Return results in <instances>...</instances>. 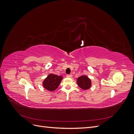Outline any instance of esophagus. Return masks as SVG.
<instances>
[{
    "instance_id": "34e87169",
    "label": "esophagus",
    "mask_w": 134,
    "mask_h": 134,
    "mask_svg": "<svg viewBox=\"0 0 134 134\" xmlns=\"http://www.w3.org/2000/svg\"><path fill=\"white\" fill-rule=\"evenodd\" d=\"M72 74H67L66 75V76L67 77H69V78H71V77H72Z\"/></svg>"
}]
</instances>
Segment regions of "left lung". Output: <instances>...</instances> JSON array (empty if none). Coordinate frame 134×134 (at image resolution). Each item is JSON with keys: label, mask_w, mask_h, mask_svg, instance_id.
I'll use <instances>...</instances> for the list:
<instances>
[{"label": "left lung", "mask_w": 134, "mask_h": 134, "mask_svg": "<svg viewBox=\"0 0 134 134\" xmlns=\"http://www.w3.org/2000/svg\"><path fill=\"white\" fill-rule=\"evenodd\" d=\"M78 86L83 90H88L91 86V81L86 75H82L77 79Z\"/></svg>", "instance_id": "left-lung-1"}]
</instances>
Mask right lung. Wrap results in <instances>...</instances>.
<instances>
[{
  "mask_svg": "<svg viewBox=\"0 0 134 134\" xmlns=\"http://www.w3.org/2000/svg\"><path fill=\"white\" fill-rule=\"evenodd\" d=\"M63 77L53 74H50L44 80L43 85L44 88L49 91H54L59 86Z\"/></svg>",
  "mask_w": 134,
  "mask_h": 134,
  "instance_id": "obj_1",
  "label": "right lung"
}]
</instances>
